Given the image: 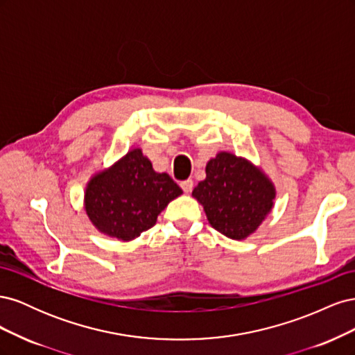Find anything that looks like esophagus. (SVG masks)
Segmentation results:
<instances>
[{
  "instance_id": "1",
  "label": "esophagus",
  "mask_w": 355,
  "mask_h": 355,
  "mask_svg": "<svg viewBox=\"0 0 355 355\" xmlns=\"http://www.w3.org/2000/svg\"><path fill=\"white\" fill-rule=\"evenodd\" d=\"M180 188L184 189V192H191L192 191V188H194V180L192 179H187V180H184V182H180Z\"/></svg>"
}]
</instances>
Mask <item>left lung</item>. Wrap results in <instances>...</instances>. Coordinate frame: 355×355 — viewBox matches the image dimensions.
<instances>
[{"label":"left lung","mask_w":355,"mask_h":355,"mask_svg":"<svg viewBox=\"0 0 355 355\" xmlns=\"http://www.w3.org/2000/svg\"><path fill=\"white\" fill-rule=\"evenodd\" d=\"M211 227L232 240L256 231L272 209L275 189L249 161L220 153L206 166V179L192 191Z\"/></svg>","instance_id":"8db88e82"}]
</instances>
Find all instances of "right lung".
Returning a JSON list of instances; mask_svg holds the SVG:
<instances>
[{"label":"right lung","instance_id":"add662e5","mask_svg":"<svg viewBox=\"0 0 355 355\" xmlns=\"http://www.w3.org/2000/svg\"><path fill=\"white\" fill-rule=\"evenodd\" d=\"M182 189L167 173H155L141 149H133L85 189V211L101 232L128 241L153 228L158 214Z\"/></svg>","mask_w":355,"mask_h":355}]
</instances>
